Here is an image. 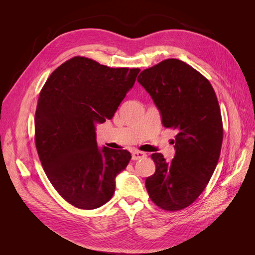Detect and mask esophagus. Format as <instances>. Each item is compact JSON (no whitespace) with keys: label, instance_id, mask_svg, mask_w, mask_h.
<instances>
[{"label":"esophagus","instance_id":"esophagus-1","mask_svg":"<svg viewBox=\"0 0 255 255\" xmlns=\"http://www.w3.org/2000/svg\"><path fill=\"white\" fill-rule=\"evenodd\" d=\"M145 157V153L141 152V151H133L132 152V159L133 160H138Z\"/></svg>","mask_w":255,"mask_h":255}]
</instances>
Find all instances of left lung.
I'll return each mask as SVG.
<instances>
[{
  "label": "left lung",
  "instance_id": "8db88e82",
  "mask_svg": "<svg viewBox=\"0 0 255 255\" xmlns=\"http://www.w3.org/2000/svg\"><path fill=\"white\" fill-rule=\"evenodd\" d=\"M138 83L151 96L165 128L176 129L175 154L153 153L155 173L145 180L149 197L165 211H180L202 194L217 166L223 128L211 83L184 61L170 58L143 70Z\"/></svg>",
  "mask_w": 255,
  "mask_h": 255
}]
</instances>
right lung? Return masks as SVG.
I'll use <instances>...</instances> for the list:
<instances>
[{"label": "right lung", "instance_id": "1", "mask_svg": "<svg viewBox=\"0 0 255 255\" xmlns=\"http://www.w3.org/2000/svg\"><path fill=\"white\" fill-rule=\"evenodd\" d=\"M140 69L110 68L75 56L45 82L35 114V142L49 181L67 202L95 210L112 199L130 153L99 148L96 126L112 119Z\"/></svg>", "mask_w": 255, "mask_h": 255}]
</instances>
